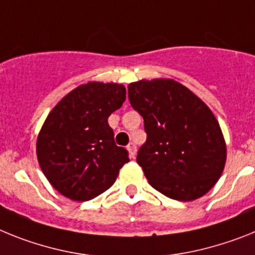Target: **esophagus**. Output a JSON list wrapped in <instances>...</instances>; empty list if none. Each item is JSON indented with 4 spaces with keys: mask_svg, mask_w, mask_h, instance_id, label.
Segmentation results:
<instances>
[{
    "mask_svg": "<svg viewBox=\"0 0 255 255\" xmlns=\"http://www.w3.org/2000/svg\"><path fill=\"white\" fill-rule=\"evenodd\" d=\"M127 150H128V152H129L130 158H133L134 155H136V145H134L133 142H130L129 145L127 146Z\"/></svg>",
    "mask_w": 255,
    "mask_h": 255,
    "instance_id": "34e87169",
    "label": "esophagus"
}]
</instances>
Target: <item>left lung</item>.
Instances as JSON below:
<instances>
[{"label":"left lung","instance_id":"8db88e82","mask_svg":"<svg viewBox=\"0 0 255 255\" xmlns=\"http://www.w3.org/2000/svg\"><path fill=\"white\" fill-rule=\"evenodd\" d=\"M128 97L147 133L137 163L155 190L170 199L192 201L220 180L226 142L212 110L173 79L128 85Z\"/></svg>","mask_w":255,"mask_h":255}]
</instances>
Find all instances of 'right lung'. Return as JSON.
Here are the masks:
<instances>
[{
    "label": "right lung",
    "instance_id": "right-lung-1",
    "mask_svg": "<svg viewBox=\"0 0 255 255\" xmlns=\"http://www.w3.org/2000/svg\"><path fill=\"white\" fill-rule=\"evenodd\" d=\"M125 100L123 85L88 82L70 91L47 115L37 137V159L48 182L65 198H96L129 161L127 150L115 145L108 123Z\"/></svg>",
    "mask_w": 255,
    "mask_h": 255
}]
</instances>
